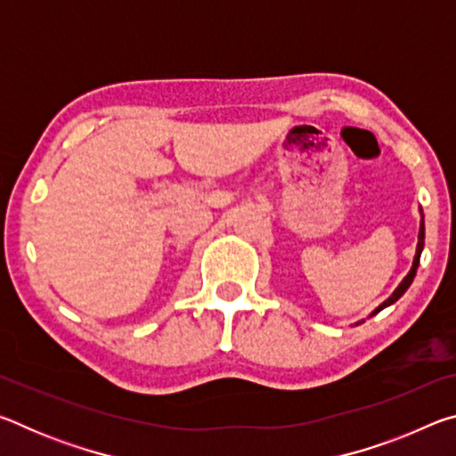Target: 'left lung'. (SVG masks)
<instances>
[{
    "label": "left lung",
    "mask_w": 456,
    "mask_h": 456,
    "mask_svg": "<svg viewBox=\"0 0 456 456\" xmlns=\"http://www.w3.org/2000/svg\"><path fill=\"white\" fill-rule=\"evenodd\" d=\"M422 247H424V223H422V225H420V233H419V245H416V256H414V264H412V269H411V272H408V275L404 277L403 283L398 285L396 291L392 293V296H390L388 299H386V302H384L380 307H378V310H376L374 314H378V312H380V310H384V307H388V305L395 304L396 299L403 297V293H404L408 288H411V283H412L414 275H416V269H419V264H420V253H422Z\"/></svg>",
    "instance_id": "8db88e82"
}]
</instances>
